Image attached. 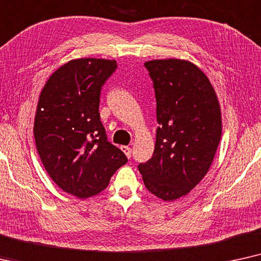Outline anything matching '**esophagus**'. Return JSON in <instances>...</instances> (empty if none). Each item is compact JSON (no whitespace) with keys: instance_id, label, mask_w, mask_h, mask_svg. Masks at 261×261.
Listing matches in <instances>:
<instances>
[{"instance_id":"34e87169","label":"esophagus","mask_w":261,"mask_h":261,"mask_svg":"<svg viewBox=\"0 0 261 261\" xmlns=\"http://www.w3.org/2000/svg\"><path fill=\"white\" fill-rule=\"evenodd\" d=\"M121 150L124 151V154L126 155L128 159L131 158V151H133V150H131L130 147H127V145H123V147H121Z\"/></svg>"}]
</instances>
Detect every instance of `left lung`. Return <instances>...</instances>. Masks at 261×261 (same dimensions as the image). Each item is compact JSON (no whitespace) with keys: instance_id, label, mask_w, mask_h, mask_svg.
<instances>
[{"instance_id":"1","label":"left lung","mask_w":261,"mask_h":261,"mask_svg":"<svg viewBox=\"0 0 261 261\" xmlns=\"http://www.w3.org/2000/svg\"><path fill=\"white\" fill-rule=\"evenodd\" d=\"M156 98L154 154L138 165L149 192L163 200L186 196L209 171L222 135L220 102L209 79L189 61L144 63Z\"/></svg>"}]
</instances>
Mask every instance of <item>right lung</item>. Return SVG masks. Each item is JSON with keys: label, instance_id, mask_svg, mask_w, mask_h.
Segmentation results:
<instances>
[{"label": "right lung", "instance_id": "add662e5", "mask_svg": "<svg viewBox=\"0 0 261 261\" xmlns=\"http://www.w3.org/2000/svg\"><path fill=\"white\" fill-rule=\"evenodd\" d=\"M117 62L72 60L58 68L41 90L34 118V140L50 178L77 198L95 196L127 158L107 141L100 120L101 87Z\"/></svg>", "mask_w": 261, "mask_h": 261}]
</instances>
